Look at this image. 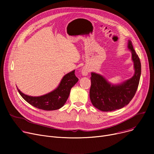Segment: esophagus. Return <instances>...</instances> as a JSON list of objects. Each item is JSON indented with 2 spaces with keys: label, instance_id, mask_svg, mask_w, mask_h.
Here are the masks:
<instances>
[{
  "label": "esophagus",
  "instance_id": "34e87169",
  "mask_svg": "<svg viewBox=\"0 0 154 154\" xmlns=\"http://www.w3.org/2000/svg\"><path fill=\"white\" fill-rule=\"evenodd\" d=\"M88 72H89V70H88V69L87 68H86V67H84V68L82 69V75H87L88 74Z\"/></svg>",
  "mask_w": 154,
  "mask_h": 154
}]
</instances>
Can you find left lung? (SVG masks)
<instances>
[{
  "instance_id": "1",
  "label": "left lung",
  "mask_w": 154,
  "mask_h": 154,
  "mask_svg": "<svg viewBox=\"0 0 154 154\" xmlns=\"http://www.w3.org/2000/svg\"><path fill=\"white\" fill-rule=\"evenodd\" d=\"M128 47L132 52L135 71L131 79L120 85H112L100 75L91 73L90 99L93 106L100 110L110 112L123 108L132 100L137 92L141 74V63L130 40Z\"/></svg>"
}]
</instances>
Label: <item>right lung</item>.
<instances>
[{
	"mask_svg": "<svg viewBox=\"0 0 154 154\" xmlns=\"http://www.w3.org/2000/svg\"><path fill=\"white\" fill-rule=\"evenodd\" d=\"M79 80L75 75V70L65 75L57 88L50 93L40 97H31L22 93L18 88L22 97L37 109L44 110H54L61 108L66 102L71 88Z\"/></svg>",
	"mask_w": 154,
	"mask_h": 154,
	"instance_id": "obj_1",
	"label": "right lung"
}]
</instances>
